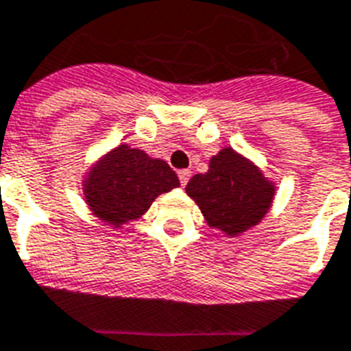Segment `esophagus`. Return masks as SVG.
<instances>
[{"label":"esophagus","mask_w":351,"mask_h":351,"mask_svg":"<svg viewBox=\"0 0 351 351\" xmlns=\"http://www.w3.org/2000/svg\"><path fill=\"white\" fill-rule=\"evenodd\" d=\"M178 178H180V184H182V186H186L187 180L191 178V171H189V169L178 171Z\"/></svg>","instance_id":"1"}]
</instances>
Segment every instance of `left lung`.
Listing matches in <instances>:
<instances>
[{"label": "left lung", "mask_w": 351, "mask_h": 351, "mask_svg": "<svg viewBox=\"0 0 351 351\" xmlns=\"http://www.w3.org/2000/svg\"><path fill=\"white\" fill-rule=\"evenodd\" d=\"M186 193L199 206L210 228L237 237L269 213L276 184L252 160L232 147H223L210 158L208 173L187 182Z\"/></svg>", "instance_id": "1"}]
</instances>
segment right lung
Masks as SVG:
<instances>
[{
  "mask_svg": "<svg viewBox=\"0 0 351 351\" xmlns=\"http://www.w3.org/2000/svg\"><path fill=\"white\" fill-rule=\"evenodd\" d=\"M178 186L180 180L167 162L127 143L104 152L82 176L88 210L112 228L143 217L156 197Z\"/></svg>",
  "mask_w": 351,
  "mask_h": 351,
  "instance_id": "obj_1",
  "label": "right lung"
}]
</instances>
